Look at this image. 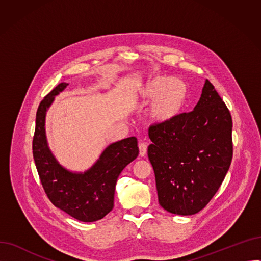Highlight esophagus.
<instances>
[{"label":"esophagus","mask_w":261,"mask_h":261,"mask_svg":"<svg viewBox=\"0 0 261 261\" xmlns=\"http://www.w3.org/2000/svg\"><path fill=\"white\" fill-rule=\"evenodd\" d=\"M139 149H140V155L141 156H145L147 153V144L141 142L139 144Z\"/></svg>","instance_id":"34e87169"}]
</instances>
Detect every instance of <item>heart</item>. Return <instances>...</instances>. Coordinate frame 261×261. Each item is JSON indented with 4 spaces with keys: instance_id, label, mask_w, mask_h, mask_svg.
Listing matches in <instances>:
<instances>
[{
    "instance_id": "1",
    "label": "heart",
    "mask_w": 261,
    "mask_h": 261,
    "mask_svg": "<svg viewBox=\"0 0 261 261\" xmlns=\"http://www.w3.org/2000/svg\"><path fill=\"white\" fill-rule=\"evenodd\" d=\"M144 101L153 100L150 114L158 121H168L179 114L187 97V86L177 78L154 76L141 88Z\"/></svg>"
}]
</instances>
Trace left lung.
Returning <instances> with one entry per match:
<instances>
[{"label": "left lung", "instance_id": "obj_1", "mask_svg": "<svg viewBox=\"0 0 261 261\" xmlns=\"http://www.w3.org/2000/svg\"><path fill=\"white\" fill-rule=\"evenodd\" d=\"M231 127L229 110L206 79L193 111L149 128L148 158L164 210L189 216L210 203L232 159Z\"/></svg>", "mask_w": 261, "mask_h": 261}]
</instances>
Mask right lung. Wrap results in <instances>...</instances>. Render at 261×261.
Here are the masks:
<instances>
[{
  "label": "right lung",
  "instance_id": "add662e5",
  "mask_svg": "<svg viewBox=\"0 0 261 261\" xmlns=\"http://www.w3.org/2000/svg\"><path fill=\"white\" fill-rule=\"evenodd\" d=\"M68 86L59 84L41 100L36 114L33 154L40 182L55 206L79 221L93 222L112 211L117 177L129 163L139 155L134 136L106 148L95 165L85 173H72L55 160L45 139V112L54 96Z\"/></svg>",
  "mask_w": 261,
  "mask_h": 261
}]
</instances>
